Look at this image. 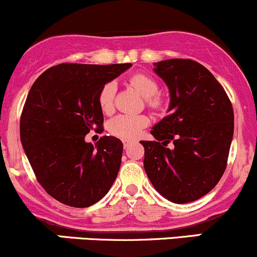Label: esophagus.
<instances>
[{
	"mask_svg": "<svg viewBox=\"0 0 257 257\" xmlns=\"http://www.w3.org/2000/svg\"><path fill=\"white\" fill-rule=\"evenodd\" d=\"M131 145H132L131 140H123V146H124V149H128V147Z\"/></svg>",
	"mask_w": 257,
	"mask_h": 257,
	"instance_id": "obj_1",
	"label": "esophagus"
}]
</instances>
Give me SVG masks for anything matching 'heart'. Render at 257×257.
Listing matches in <instances>:
<instances>
[{"instance_id":"heart-1","label":"heart","mask_w":257,"mask_h":257,"mask_svg":"<svg viewBox=\"0 0 257 257\" xmlns=\"http://www.w3.org/2000/svg\"><path fill=\"white\" fill-rule=\"evenodd\" d=\"M131 83L135 89L145 96L147 105L152 108H158L162 104V100L157 95L158 84L151 76L145 73H135L129 78ZM114 95H116V84L114 82H107L99 91L98 102L100 108L104 113H110L113 110ZM149 117L145 114H117L107 123V129L114 137H118L126 140L135 139L140 134L145 126L149 125Z\"/></svg>"}]
</instances>
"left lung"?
<instances>
[{
  "instance_id": "1",
  "label": "left lung",
  "mask_w": 257,
  "mask_h": 257,
  "mask_svg": "<svg viewBox=\"0 0 257 257\" xmlns=\"http://www.w3.org/2000/svg\"><path fill=\"white\" fill-rule=\"evenodd\" d=\"M155 66L169 88V114L153 126L156 141H140L144 168L164 198L193 202L210 192L225 173L233 107L222 85L197 61L169 59Z\"/></svg>"
}]
</instances>
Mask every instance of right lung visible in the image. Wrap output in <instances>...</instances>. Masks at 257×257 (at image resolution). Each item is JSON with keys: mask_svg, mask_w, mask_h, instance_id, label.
Returning <instances> with one entry per match:
<instances>
[{"mask_svg": "<svg viewBox=\"0 0 257 257\" xmlns=\"http://www.w3.org/2000/svg\"><path fill=\"white\" fill-rule=\"evenodd\" d=\"M132 64H60L32 84L20 118V140L37 181L63 204L87 208L99 202L116 180L123 144L102 137L99 91Z\"/></svg>", "mask_w": 257, "mask_h": 257, "instance_id": "obj_1", "label": "right lung"}]
</instances>
